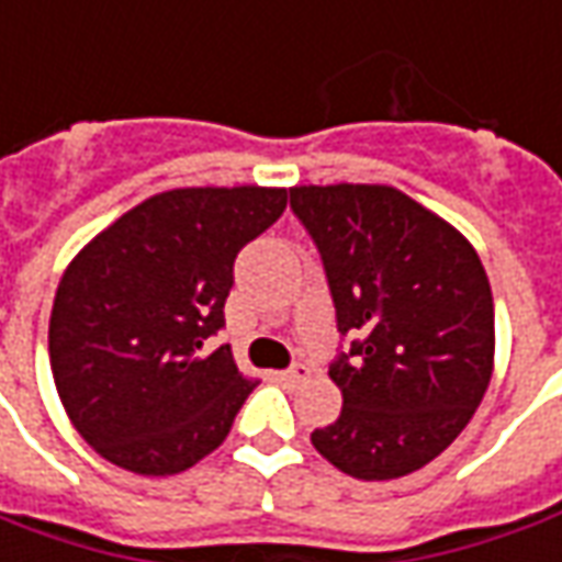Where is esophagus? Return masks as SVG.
<instances>
[{
	"instance_id": "obj_1",
	"label": "esophagus",
	"mask_w": 562,
	"mask_h": 562,
	"mask_svg": "<svg viewBox=\"0 0 562 562\" xmlns=\"http://www.w3.org/2000/svg\"><path fill=\"white\" fill-rule=\"evenodd\" d=\"M280 378L285 381V384H301V381H307V378H311V366H304V362H295L292 369L280 372Z\"/></svg>"
}]
</instances>
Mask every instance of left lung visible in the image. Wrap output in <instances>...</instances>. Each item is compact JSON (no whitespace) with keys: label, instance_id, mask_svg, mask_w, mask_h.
<instances>
[{"label":"left lung","instance_id":"left-lung-1","mask_svg":"<svg viewBox=\"0 0 562 562\" xmlns=\"http://www.w3.org/2000/svg\"><path fill=\"white\" fill-rule=\"evenodd\" d=\"M289 193L323 255L338 329L360 335L331 362L345 406L313 446L357 480L406 476L456 440L490 387V277L464 233L396 187Z\"/></svg>","mask_w":562,"mask_h":562}]
</instances>
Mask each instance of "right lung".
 Listing matches in <instances>:
<instances>
[{
	"label": "right lung",
	"instance_id": "1",
	"mask_svg": "<svg viewBox=\"0 0 562 562\" xmlns=\"http://www.w3.org/2000/svg\"><path fill=\"white\" fill-rule=\"evenodd\" d=\"M289 202L285 187H178L137 202L86 243L57 282L52 375L79 437L140 476L193 468L231 434L258 381L224 326L239 249Z\"/></svg>",
	"mask_w": 562,
	"mask_h": 562
}]
</instances>
